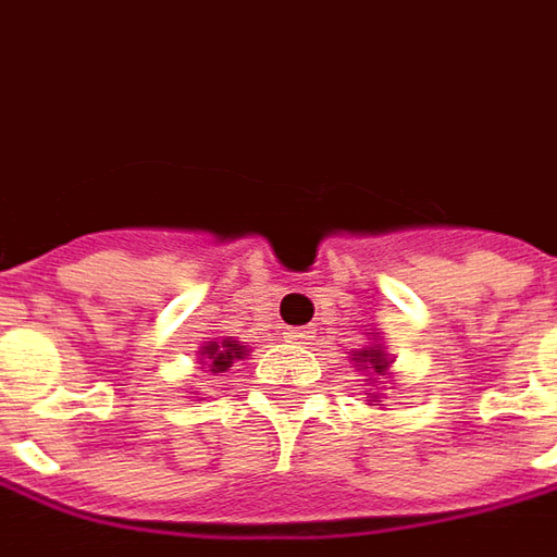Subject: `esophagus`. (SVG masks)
Masks as SVG:
<instances>
[{
  "instance_id": "obj_1",
  "label": "esophagus",
  "mask_w": 557,
  "mask_h": 557,
  "mask_svg": "<svg viewBox=\"0 0 557 557\" xmlns=\"http://www.w3.org/2000/svg\"><path fill=\"white\" fill-rule=\"evenodd\" d=\"M312 333H315L312 327H294V330H287V339H290V343H309V339H312Z\"/></svg>"
}]
</instances>
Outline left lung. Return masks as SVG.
<instances>
[{
	"instance_id": "left-lung-1",
	"label": "left lung",
	"mask_w": 557,
	"mask_h": 557,
	"mask_svg": "<svg viewBox=\"0 0 557 557\" xmlns=\"http://www.w3.org/2000/svg\"><path fill=\"white\" fill-rule=\"evenodd\" d=\"M373 339H375V333H373ZM348 355H351V360H355V367H358L360 373L370 375V379H367V385H373V388H370V394H367V406H385V403H382V391L375 388V385H385V382H379V379H391V363H394V358L385 351V345L370 343V345H363V348L348 351Z\"/></svg>"
}]
</instances>
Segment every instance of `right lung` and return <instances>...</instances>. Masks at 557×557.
I'll use <instances>...</instances> for the list:
<instances>
[{"mask_svg": "<svg viewBox=\"0 0 557 557\" xmlns=\"http://www.w3.org/2000/svg\"><path fill=\"white\" fill-rule=\"evenodd\" d=\"M248 351H251V348H248V345H242L239 339H233V336H221V339H209V343L199 345L197 363H199V370H206L209 375H221V373H227L236 360H245Z\"/></svg>", "mask_w": 557, "mask_h": 557, "instance_id": "obj_1", "label": "right lung"}]
</instances>
